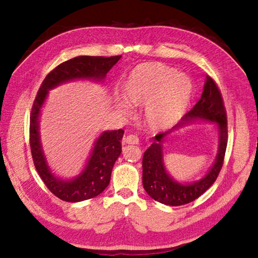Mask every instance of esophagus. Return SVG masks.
I'll use <instances>...</instances> for the list:
<instances>
[{
	"label": "esophagus",
	"mask_w": 258,
	"mask_h": 258,
	"mask_svg": "<svg viewBox=\"0 0 258 258\" xmlns=\"http://www.w3.org/2000/svg\"><path fill=\"white\" fill-rule=\"evenodd\" d=\"M123 142L127 144H139V138L135 135H130L123 139Z\"/></svg>",
	"instance_id": "obj_1"
}]
</instances>
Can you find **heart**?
Listing matches in <instances>:
<instances>
[{"mask_svg": "<svg viewBox=\"0 0 258 258\" xmlns=\"http://www.w3.org/2000/svg\"><path fill=\"white\" fill-rule=\"evenodd\" d=\"M121 107L132 113L130 104L144 106L143 120L148 130H167L182 118L192 93L190 80L159 62L137 66L123 81Z\"/></svg>", "mask_w": 258, "mask_h": 258, "instance_id": "1", "label": "heart"}]
</instances>
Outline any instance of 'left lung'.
<instances>
[{"label": "left lung", "instance_id": "obj_1", "mask_svg": "<svg viewBox=\"0 0 258 258\" xmlns=\"http://www.w3.org/2000/svg\"><path fill=\"white\" fill-rule=\"evenodd\" d=\"M210 121L218 129L219 147L215 162L208 173L198 181L182 183L177 182L169 174L163 161V142L174 130L194 121ZM154 143L147 148L143 156V187L154 200L167 206H183L199 198L209 189L222 169L224 156L227 147V117L221 91L214 81L207 76L201 98L182 121L165 134L154 138Z\"/></svg>", "mask_w": 258, "mask_h": 258}]
</instances>
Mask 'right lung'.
Here are the masks:
<instances>
[{"instance_id": "right-lung-1", "label": "right lung", "mask_w": 258, "mask_h": 258, "mask_svg": "<svg viewBox=\"0 0 258 258\" xmlns=\"http://www.w3.org/2000/svg\"><path fill=\"white\" fill-rule=\"evenodd\" d=\"M121 56L92 57L79 56L54 68L45 77L34 100L30 116V146L36 171L48 189L68 202H80L93 198L110 184L115 161L121 154L122 129L104 131L96 140L82 172L70 179L54 174L46 159L40 135V117L49 90L76 80L103 82L108 71Z\"/></svg>"}]
</instances>
